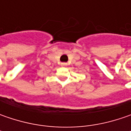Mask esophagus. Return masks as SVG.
<instances>
[{
    "instance_id": "34e87169",
    "label": "esophagus",
    "mask_w": 131,
    "mask_h": 131,
    "mask_svg": "<svg viewBox=\"0 0 131 131\" xmlns=\"http://www.w3.org/2000/svg\"><path fill=\"white\" fill-rule=\"evenodd\" d=\"M61 66H67V63H61Z\"/></svg>"
}]
</instances>
